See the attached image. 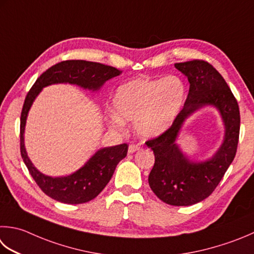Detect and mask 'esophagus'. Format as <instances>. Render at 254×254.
I'll return each instance as SVG.
<instances>
[{
  "instance_id": "34e87169",
  "label": "esophagus",
  "mask_w": 254,
  "mask_h": 254,
  "mask_svg": "<svg viewBox=\"0 0 254 254\" xmlns=\"http://www.w3.org/2000/svg\"><path fill=\"white\" fill-rule=\"evenodd\" d=\"M140 146L138 145H134V144H130V146H128V153L130 154H133V153H135L136 151H138L140 150Z\"/></svg>"
}]
</instances>
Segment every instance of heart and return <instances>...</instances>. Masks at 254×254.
<instances>
[{
	"instance_id": "heart-1",
	"label": "heart",
	"mask_w": 254,
	"mask_h": 254,
	"mask_svg": "<svg viewBox=\"0 0 254 254\" xmlns=\"http://www.w3.org/2000/svg\"><path fill=\"white\" fill-rule=\"evenodd\" d=\"M186 96V84L178 76L134 79L117 89L113 107L117 113L109 112L107 120L113 127H123L124 120L134 121L142 137H157L180 116Z\"/></svg>"
}]
</instances>
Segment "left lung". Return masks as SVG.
Masks as SVG:
<instances>
[{
    "mask_svg": "<svg viewBox=\"0 0 254 254\" xmlns=\"http://www.w3.org/2000/svg\"><path fill=\"white\" fill-rule=\"evenodd\" d=\"M175 67L188 78L190 92L172 127L145 143L155 155L148 184L154 193L168 205L190 206L211 195L235 158L239 141L240 111L225 79L209 63L193 59L177 63ZM206 105L215 106L220 111L225 124V137L211 159L195 163L183 155L175 141L186 119Z\"/></svg>",
    "mask_w": 254,
    "mask_h": 254,
    "instance_id": "1",
    "label": "left lung"
}]
</instances>
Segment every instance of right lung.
Segmentation results:
<instances>
[{"label": "right lung", "instance_id": "add662e5", "mask_svg": "<svg viewBox=\"0 0 254 254\" xmlns=\"http://www.w3.org/2000/svg\"><path fill=\"white\" fill-rule=\"evenodd\" d=\"M122 71L107 64L86 61H64L54 64L35 81L25 98L21 113V155L38 187L53 199L78 205L92 200L110 182L117 165L127 156V144L103 147L89 158L84 165L69 176L51 177L39 172L27 156L24 145L25 124L29 109L44 87L53 83H71L98 91L109 79Z\"/></svg>", "mask_w": 254, "mask_h": 254}]
</instances>
